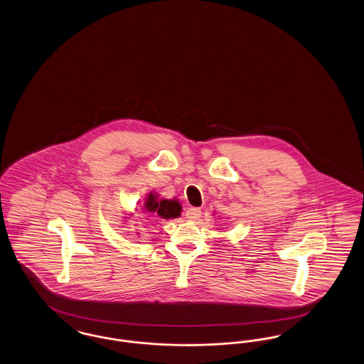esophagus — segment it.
<instances>
[{
  "label": "esophagus",
  "mask_w": 364,
  "mask_h": 364,
  "mask_svg": "<svg viewBox=\"0 0 364 364\" xmlns=\"http://www.w3.org/2000/svg\"><path fill=\"white\" fill-rule=\"evenodd\" d=\"M200 215H202L200 208H191L186 211V218H187L188 221H198V220L200 218Z\"/></svg>",
  "instance_id": "obj_1"
}]
</instances>
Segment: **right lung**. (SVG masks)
I'll list each match as a JSON object with an SVG mask.
<instances>
[{
    "label": "right lung",
    "mask_w": 364,
    "mask_h": 364,
    "mask_svg": "<svg viewBox=\"0 0 364 364\" xmlns=\"http://www.w3.org/2000/svg\"><path fill=\"white\" fill-rule=\"evenodd\" d=\"M144 208L150 213H154V217H161L164 220L177 218L181 214V205L177 199H158L156 193L147 195Z\"/></svg>",
    "instance_id": "right-lung-1"
}]
</instances>
